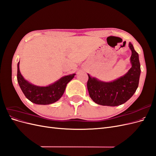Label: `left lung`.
Returning <instances> with one entry per match:
<instances>
[{
    "mask_svg": "<svg viewBox=\"0 0 156 156\" xmlns=\"http://www.w3.org/2000/svg\"><path fill=\"white\" fill-rule=\"evenodd\" d=\"M131 51L130 62L132 65L124 76L112 82H103L88 75L87 88L90 97L97 104L118 106L126 103L133 95L139 86L140 65L139 54L129 43Z\"/></svg>",
    "mask_w": 156,
    "mask_h": 156,
    "instance_id": "1",
    "label": "left lung"
}]
</instances>
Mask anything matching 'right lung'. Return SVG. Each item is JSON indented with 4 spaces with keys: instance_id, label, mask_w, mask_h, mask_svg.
Here are the masks:
<instances>
[{
    "instance_id": "right-lung-1",
    "label": "right lung",
    "mask_w": 156,
    "mask_h": 156,
    "mask_svg": "<svg viewBox=\"0 0 156 156\" xmlns=\"http://www.w3.org/2000/svg\"><path fill=\"white\" fill-rule=\"evenodd\" d=\"M75 74H71L60 78L58 81L48 87H38L25 80L20 70V62L17 64V82L25 97L31 102L38 105H49L57 101L62 96L67 84Z\"/></svg>"
}]
</instances>
